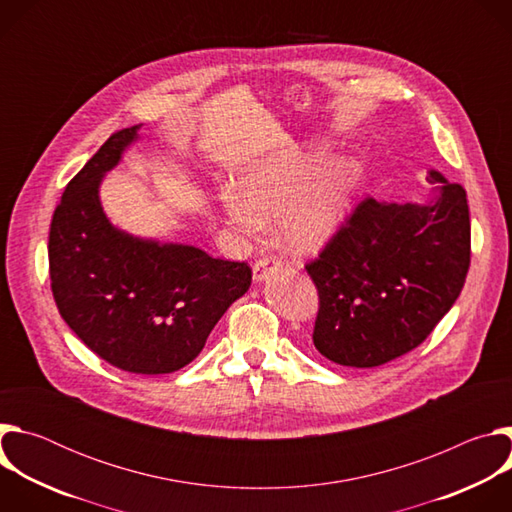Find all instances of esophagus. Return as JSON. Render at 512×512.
<instances>
[{
  "mask_svg": "<svg viewBox=\"0 0 512 512\" xmlns=\"http://www.w3.org/2000/svg\"><path fill=\"white\" fill-rule=\"evenodd\" d=\"M269 271H271L269 259H259V261L253 265V281L261 283V281L269 275Z\"/></svg>",
  "mask_w": 512,
  "mask_h": 512,
  "instance_id": "34e87169",
  "label": "esophagus"
}]
</instances>
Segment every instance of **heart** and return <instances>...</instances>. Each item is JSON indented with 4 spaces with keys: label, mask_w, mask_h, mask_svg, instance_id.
Returning a JSON list of instances; mask_svg holds the SVG:
<instances>
[{
    "label": "heart",
    "mask_w": 512,
    "mask_h": 512,
    "mask_svg": "<svg viewBox=\"0 0 512 512\" xmlns=\"http://www.w3.org/2000/svg\"><path fill=\"white\" fill-rule=\"evenodd\" d=\"M324 148H308L277 162L245 168L237 186L218 192L221 208L243 237H255L277 218L283 245L296 255L320 251L340 229L360 182L358 164L334 158L322 168Z\"/></svg>",
    "instance_id": "heart-1"
}]
</instances>
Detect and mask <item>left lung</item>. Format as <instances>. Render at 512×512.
<instances>
[{
	"label": "left lung",
	"mask_w": 512,
	"mask_h": 512,
	"mask_svg": "<svg viewBox=\"0 0 512 512\" xmlns=\"http://www.w3.org/2000/svg\"><path fill=\"white\" fill-rule=\"evenodd\" d=\"M423 204L367 198L320 259L314 346L342 367L371 369L419 346L458 300L470 267L466 190L437 170Z\"/></svg>",
	"instance_id": "left-lung-1"
}]
</instances>
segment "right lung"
<instances>
[{"instance_id": "1", "label": "right lung", "mask_w": 512, "mask_h": 512, "mask_svg": "<svg viewBox=\"0 0 512 512\" xmlns=\"http://www.w3.org/2000/svg\"><path fill=\"white\" fill-rule=\"evenodd\" d=\"M141 127L113 133L64 188L48 237L50 285L62 320L97 356L127 373L166 375L200 354L216 322L245 296L251 269L109 221L103 178Z\"/></svg>"}]
</instances>
